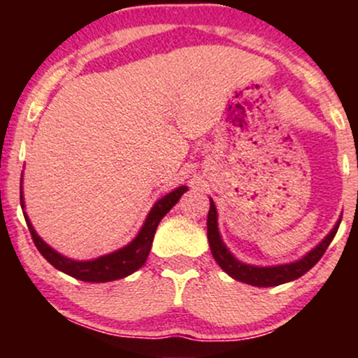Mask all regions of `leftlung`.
<instances>
[{"instance_id": "obj_1", "label": "left lung", "mask_w": 358, "mask_h": 358, "mask_svg": "<svg viewBox=\"0 0 358 358\" xmlns=\"http://www.w3.org/2000/svg\"><path fill=\"white\" fill-rule=\"evenodd\" d=\"M340 222H336V225L331 229V232L324 237L323 242L320 245L308 252L305 257L299 259L296 262H291V264H282V266H274V268H257V266H249L244 262L237 261L236 257L229 252V249L225 248L224 242L220 239L219 227H217V208L213 200L210 199V210H208L207 217V237L208 244H210L212 256L217 261V264L220 266L229 276H232L237 281L245 282V285L257 286V287H269V286H279L282 282L294 281V279L301 278L303 274L308 273L316 262L322 259L324 250L328 249L330 242L334 241L336 231L340 227Z\"/></svg>"}]
</instances>
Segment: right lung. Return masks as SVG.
I'll list each match as a JSON object with an SVG mask.
<instances>
[{
	"mask_svg": "<svg viewBox=\"0 0 358 358\" xmlns=\"http://www.w3.org/2000/svg\"><path fill=\"white\" fill-rule=\"evenodd\" d=\"M20 190H22V188H20ZM187 190V187H178L176 190L163 196L162 200H158V202L153 205V208H151V212L148 213L145 225H143V229L139 231L136 239L131 242V244H127L126 248L119 249L113 254H108V256L94 259V261H72V259L60 256V254L57 252V250H53L50 245L45 244V242L36 236L34 225H31L30 219H28L27 213H24L22 192H20V202H22L24 220H27L28 231L31 234V239H34L36 249L40 250V254L50 262L53 268L69 274V276L80 279V281L108 282L129 276V274H133L134 271H138L143 264H145L148 254H150L151 244H153V237L159 220L171 210V207L178 202L180 196H182Z\"/></svg>",
	"mask_w": 358,
	"mask_h": 358,
	"instance_id": "right-lung-1",
	"label": "right lung"
}]
</instances>
